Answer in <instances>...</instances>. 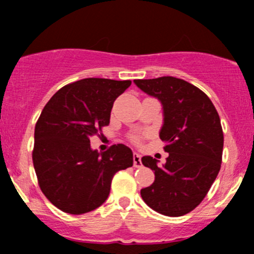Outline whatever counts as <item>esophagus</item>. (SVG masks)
Segmentation results:
<instances>
[{"label": "esophagus", "instance_id": "1", "mask_svg": "<svg viewBox=\"0 0 254 254\" xmlns=\"http://www.w3.org/2000/svg\"><path fill=\"white\" fill-rule=\"evenodd\" d=\"M133 167H136V168L142 167L141 155H139L138 153H133Z\"/></svg>", "mask_w": 254, "mask_h": 254}]
</instances>
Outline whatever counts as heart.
I'll list each match as a JSON object with an SVG mask.
<instances>
[{"label": "heart", "mask_w": 254, "mask_h": 254, "mask_svg": "<svg viewBox=\"0 0 254 254\" xmlns=\"http://www.w3.org/2000/svg\"><path fill=\"white\" fill-rule=\"evenodd\" d=\"M133 141H135V142H138V138H137V137H135V138H133Z\"/></svg>", "instance_id": "heart-1"}]
</instances>
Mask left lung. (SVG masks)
Wrapping results in <instances>:
<instances>
[{
    "mask_svg": "<svg viewBox=\"0 0 254 254\" xmlns=\"http://www.w3.org/2000/svg\"><path fill=\"white\" fill-rule=\"evenodd\" d=\"M144 93L161 101L164 125L160 138L170 155L157 166L151 156L142 164L154 171L155 180L142 189L148 206L166 216H183L206 196L222 162L223 131L214 104L193 84L173 76L133 80Z\"/></svg>",
    "mask_w": 254,
    "mask_h": 254,
    "instance_id": "1",
    "label": "left lung"
}]
</instances>
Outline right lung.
Wrapping results in <instances>:
<instances>
[{"label":"right lung","mask_w":254,"mask_h":254,"mask_svg":"<svg viewBox=\"0 0 254 254\" xmlns=\"http://www.w3.org/2000/svg\"><path fill=\"white\" fill-rule=\"evenodd\" d=\"M130 84L83 78L62 87L43 109L32 159L40 190L60 210L81 215L99 208L113 176L132 166L127 145L113 144L104 153L90 148V137L110 124L113 103Z\"/></svg>","instance_id":"obj_1"}]
</instances>
